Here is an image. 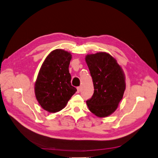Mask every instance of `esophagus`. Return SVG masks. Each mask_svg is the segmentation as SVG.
Returning <instances> with one entry per match:
<instances>
[{
    "label": "esophagus",
    "instance_id": "1",
    "mask_svg": "<svg viewBox=\"0 0 158 158\" xmlns=\"http://www.w3.org/2000/svg\"><path fill=\"white\" fill-rule=\"evenodd\" d=\"M77 94H79V93L81 91V87H78L77 88Z\"/></svg>",
    "mask_w": 158,
    "mask_h": 158
}]
</instances>
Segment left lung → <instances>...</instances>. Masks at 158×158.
I'll list each match as a JSON object with an SVG mask.
<instances>
[{
  "label": "left lung",
  "instance_id": "1",
  "mask_svg": "<svg viewBox=\"0 0 158 158\" xmlns=\"http://www.w3.org/2000/svg\"><path fill=\"white\" fill-rule=\"evenodd\" d=\"M94 86L92 98L86 103L98 118L110 116L118 109L125 90V77L116 59L106 52L85 56Z\"/></svg>",
  "mask_w": 158,
  "mask_h": 158
}]
</instances>
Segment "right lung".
I'll list each match as a JSON object with an SVG mask.
<instances>
[{
	"instance_id": "add662e5",
	"label": "right lung",
	"mask_w": 158,
	"mask_h": 158,
	"mask_svg": "<svg viewBox=\"0 0 158 158\" xmlns=\"http://www.w3.org/2000/svg\"><path fill=\"white\" fill-rule=\"evenodd\" d=\"M71 52L55 49L44 59L35 83L36 99L49 113L58 112L66 106L77 89L71 85L69 71Z\"/></svg>"
}]
</instances>
